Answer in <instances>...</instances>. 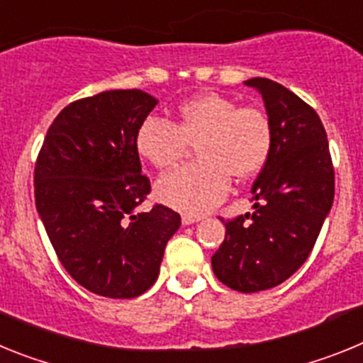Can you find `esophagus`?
<instances>
[{
    "label": "esophagus",
    "instance_id": "34e87169",
    "mask_svg": "<svg viewBox=\"0 0 363 363\" xmlns=\"http://www.w3.org/2000/svg\"><path fill=\"white\" fill-rule=\"evenodd\" d=\"M201 216H192V214H184L182 216V223L184 225H192V223H196V221H200Z\"/></svg>",
    "mask_w": 363,
    "mask_h": 363
}]
</instances>
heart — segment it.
<instances>
[{
	"label": "heart",
	"instance_id": "1",
	"mask_svg": "<svg viewBox=\"0 0 363 363\" xmlns=\"http://www.w3.org/2000/svg\"><path fill=\"white\" fill-rule=\"evenodd\" d=\"M196 143L198 162L158 179L163 203L185 214H205L227 196L230 176L255 178L271 158L274 127L265 111L207 92L178 107L174 123L147 118L134 138L138 154L156 169H169Z\"/></svg>",
	"mask_w": 363,
	"mask_h": 363
}]
</instances>
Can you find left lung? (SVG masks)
<instances>
[{"label":"left lung","instance_id":"left-lung-1","mask_svg":"<svg viewBox=\"0 0 363 363\" xmlns=\"http://www.w3.org/2000/svg\"><path fill=\"white\" fill-rule=\"evenodd\" d=\"M245 85L264 98L274 147L252 185L255 213L225 221V240L211 262L221 284L258 293L293 277L309 258L331 211L335 167L311 105L272 79L252 78Z\"/></svg>","mask_w":363,"mask_h":363}]
</instances>
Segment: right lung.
<instances>
[{
  "instance_id": "obj_1",
  "label": "right lung",
  "mask_w": 363,
  "mask_h": 363,
  "mask_svg": "<svg viewBox=\"0 0 363 363\" xmlns=\"http://www.w3.org/2000/svg\"><path fill=\"white\" fill-rule=\"evenodd\" d=\"M156 99L140 89L105 91L67 105L47 130L36 167L34 198L65 271L105 298H136L160 274L178 213L156 203L134 138Z\"/></svg>"
}]
</instances>
